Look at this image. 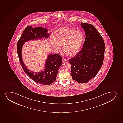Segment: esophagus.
I'll return each instance as SVG.
<instances>
[{
	"label": "esophagus",
	"mask_w": 123,
	"mask_h": 123,
	"mask_svg": "<svg viewBox=\"0 0 123 123\" xmlns=\"http://www.w3.org/2000/svg\"><path fill=\"white\" fill-rule=\"evenodd\" d=\"M62 61L63 62H66V61H67V60L65 59V58H62Z\"/></svg>",
	"instance_id": "34e87169"
}]
</instances>
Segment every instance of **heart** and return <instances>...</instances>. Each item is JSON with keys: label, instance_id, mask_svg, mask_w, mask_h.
Wrapping results in <instances>:
<instances>
[{"label": "heart", "instance_id": "obj_1", "mask_svg": "<svg viewBox=\"0 0 123 123\" xmlns=\"http://www.w3.org/2000/svg\"><path fill=\"white\" fill-rule=\"evenodd\" d=\"M83 37L81 32L73 29L63 28L57 33V36L50 38L51 45L56 49L61 48L60 45H63V50L69 56H74L78 53L83 42Z\"/></svg>", "mask_w": 123, "mask_h": 123}]
</instances>
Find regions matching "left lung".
Wrapping results in <instances>:
<instances>
[{"label": "left lung", "mask_w": 123, "mask_h": 123, "mask_svg": "<svg viewBox=\"0 0 123 123\" xmlns=\"http://www.w3.org/2000/svg\"><path fill=\"white\" fill-rule=\"evenodd\" d=\"M86 38L83 47L75 57L70 59L71 75L79 83H86L95 76L104 61L105 43L94 26L81 23Z\"/></svg>", "instance_id": "left-lung-1"}]
</instances>
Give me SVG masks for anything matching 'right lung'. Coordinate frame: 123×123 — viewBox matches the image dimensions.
Instances as JSON below:
<instances>
[{
	"label": "right lung",
	"mask_w": 123,
	"mask_h": 123,
	"mask_svg": "<svg viewBox=\"0 0 123 123\" xmlns=\"http://www.w3.org/2000/svg\"><path fill=\"white\" fill-rule=\"evenodd\" d=\"M47 32L48 30L43 27L33 28L31 26H27L23 31L17 46L18 56L24 71L34 81L46 86L51 84L56 80L58 70L62 64V57L58 54L49 55L45 62V69L41 72H32L27 69L22 61V49L26 42L31 40L42 39L44 37L45 39L48 38L49 34Z\"/></svg>",
	"instance_id": "obj_1"
}]
</instances>
